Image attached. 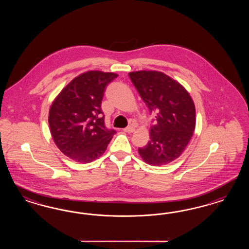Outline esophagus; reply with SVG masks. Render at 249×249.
Instances as JSON below:
<instances>
[{"label":"esophagus","mask_w":249,"mask_h":249,"mask_svg":"<svg viewBox=\"0 0 249 249\" xmlns=\"http://www.w3.org/2000/svg\"><path fill=\"white\" fill-rule=\"evenodd\" d=\"M124 131L127 132V133H132L135 131V128L133 127H127V128H124Z\"/></svg>","instance_id":"esophagus-1"}]
</instances>
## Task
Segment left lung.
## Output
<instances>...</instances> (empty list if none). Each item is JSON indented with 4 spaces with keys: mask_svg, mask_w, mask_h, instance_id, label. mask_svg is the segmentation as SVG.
I'll use <instances>...</instances> for the list:
<instances>
[{
    "mask_svg": "<svg viewBox=\"0 0 249 249\" xmlns=\"http://www.w3.org/2000/svg\"><path fill=\"white\" fill-rule=\"evenodd\" d=\"M131 82L144 103L155 115L150 141L139 148L144 161L162 166L178 158L196 128V107L181 84L158 71L128 73Z\"/></svg>",
    "mask_w": 249,
    "mask_h": 249,
    "instance_id": "left-lung-1",
    "label": "left lung"
}]
</instances>
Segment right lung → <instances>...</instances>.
<instances>
[{
  "instance_id": "right-lung-1",
  "label": "right lung",
  "mask_w": 249,
  "mask_h": 249,
  "mask_svg": "<svg viewBox=\"0 0 249 249\" xmlns=\"http://www.w3.org/2000/svg\"><path fill=\"white\" fill-rule=\"evenodd\" d=\"M117 76L101 71L86 72L53 100L49 127L54 143L66 156L89 163L105 152L116 130L106 127L101 102L106 87Z\"/></svg>"
}]
</instances>
